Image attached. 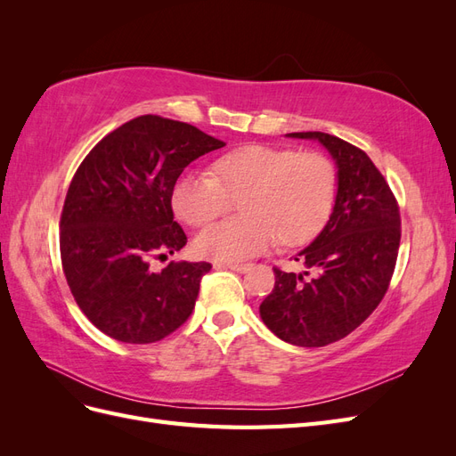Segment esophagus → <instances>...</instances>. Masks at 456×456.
<instances>
[{"mask_svg": "<svg viewBox=\"0 0 456 456\" xmlns=\"http://www.w3.org/2000/svg\"><path fill=\"white\" fill-rule=\"evenodd\" d=\"M253 265H249V262H226V265H223V262H216L215 268H228V270H233V272H249Z\"/></svg>", "mask_w": 456, "mask_h": 456, "instance_id": "obj_1", "label": "esophagus"}]
</instances>
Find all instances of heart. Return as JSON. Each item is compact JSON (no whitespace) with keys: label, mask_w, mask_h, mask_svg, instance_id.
<instances>
[{"label":"heart","mask_w":456,"mask_h":456,"mask_svg":"<svg viewBox=\"0 0 456 456\" xmlns=\"http://www.w3.org/2000/svg\"><path fill=\"white\" fill-rule=\"evenodd\" d=\"M213 175H183L173 186L175 215L201 226L241 200L238 218L205 226L196 251L216 262L255 256L278 240L306 243L327 224L338 188L337 165L322 151L247 144L220 156Z\"/></svg>","instance_id":"1"}]
</instances>
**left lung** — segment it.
<instances>
[{"label": "left lung", "instance_id": "left-lung-1", "mask_svg": "<svg viewBox=\"0 0 456 456\" xmlns=\"http://www.w3.org/2000/svg\"><path fill=\"white\" fill-rule=\"evenodd\" d=\"M317 139L338 165L333 215L305 251L291 260L305 273L273 266L275 285L260 317L275 337L320 348L360 327L388 291L402 240L392 188L362 148L320 131L289 133Z\"/></svg>", "mask_w": 456, "mask_h": 456}]
</instances>
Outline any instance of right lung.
I'll list each match as a JSON object with an SVG mask.
<instances>
[{"label":"right lung","instance_id":"right-lung-1","mask_svg":"<svg viewBox=\"0 0 456 456\" xmlns=\"http://www.w3.org/2000/svg\"><path fill=\"white\" fill-rule=\"evenodd\" d=\"M224 142L154 114L108 133L79 163L61 215V260L87 320L129 344L158 342L184 325L209 262L171 260L186 245L171 194L186 165Z\"/></svg>","mask_w":456,"mask_h":456}]
</instances>
